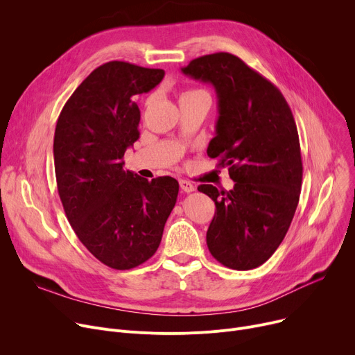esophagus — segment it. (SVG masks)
Masks as SVG:
<instances>
[{"label":"esophagus","instance_id":"obj_1","mask_svg":"<svg viewBox=\"0 0 355 355\" xmlns=\"http://www.w3.org/2000/svg\"><path fill=\"white\" fill-rule=\"evenodd\" d=\"M180 188L184 191V193H193L196 191V187L187 180H180Z\"/></svg>","mask_w":355,"mask_h":355}]
</instances>
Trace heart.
<instances>
[{"instance_id":"obj_1","label":"heart","mask_w":355,"mask_h":355,"mask_svg":"<svg viewBox=\"0 0 355 355\" xmlns=\"http://www.w3.org/2000/svg\"><path fill=\"white\" fill-rule=\"evenodd\" d=\"M194 91H197V89H194ZM187 92H193V91H187ZM187 92H185V94H187Z\"/></svg>"}]
</instances>
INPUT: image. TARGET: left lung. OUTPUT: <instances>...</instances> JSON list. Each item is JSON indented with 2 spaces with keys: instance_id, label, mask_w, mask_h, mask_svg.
<instances>
[{
  "instance_id": "obj_1",
  "label": "left lung",
  "mask_w": 355,
  "mask_h": 355,
  "mask_svg": "<svg viewBox=\"0 0 355 355\" xmlns=\"http://www.w3.org/2000/svg\"><path fill=\"white\" fill-rule=\"evenodd\" d=\"M181 71L216 89L218 120L207 154L234 181L230 191L198 187L217 208L208 250L228 268L252 270L279 247L298 205L302 162L293 112L274 84L232 54L204 55Z\"/></svg>"
}]
</instances>
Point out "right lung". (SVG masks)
<instances>
[{
	"label": "right lung",
	"mask_w": 355,
	"mask_h": 355,
	"mask_svg": "<svg viewBox=\"0 0 355 355\" xmlns=\"http://www.w3.org/2000/svg\"><path fill=\"white\" fill-rule=\"evenodd\" d=\"M164 69L110 61L78 85L55 127L54 165L65 216L97 259L130 270L151 258L178 196V181H151L124 170V153L139 138V94Z\"/></svg>",
	"instance_id": "obj_1"
}]
</instances>
